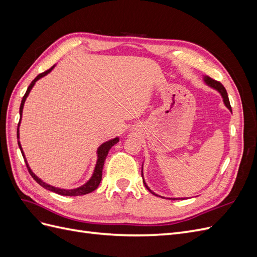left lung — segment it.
I'll use <instances>...</instances> for the list:
<instances>
[{
  "mask_svg": "<svg viewBox=\"0 0 257 257\" xmlns=\"http://www.w3.org/2000/svg\"><path fill=\"white\" fill-rule=\"evenodd\" d=\"M204 80H205V82H206L208 85H210V87L213 88V89H215L217 92L220 93V94H221V95H222V97H223V102H224L225 106H226V107L228 108V109L231 111V107H230V104H229V99H228L227 92H226V90H225V88L223 87V84H222L221 82H219V81H216V80H214V79H212V78H210L209 76H205V77H204ZM142 177H143V182H144L145 186H146V188H147V190L149 191L150 193H152L153 195H155V196H159V197H162V196L158 195V194H155L154 192H152V191H151L149 188H148V185L146 184V182H145V180H144L143 168H142ZM162 198H164V197H162ZM169 199H172V200H176V199H180V198H169ZM181 199H184V198H181Z\"/></svg>",
  "mask_w": 257,
  "mask_h": 257,
  "instance_id": "obj_1",
  "label": "left lung"
}]
</instances>
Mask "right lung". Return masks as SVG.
<instances>
[{
  "label": "right lung",
  "instance_id": "right-lung-1",
  "mask_svg": "<svg viewBox=\"0 0 257 257\" xmlns=\"http://www.w3.org/2000/svg\"><path fill=\"white\" fill-rule=\"evenodd\" d=\"M52 68H53V66H52L51 68H49L48 71H46V72L40 74L32 82L30 83L29 88H28V90H27V92H26V94H25V96L22 97V100H21L20 110H19L20 116H22L23 105H25V102H26V99H27V97H28V95H29V93H30L31 90H32V88L34 87L35 82H36L38 79H41L42 77H44V76H46L47 74H49V73L51 72ZM20 121H21V118H20ZM20 121H19V123H18V128H17L18 146H19L20 150H21L22 157H23V159H25V162H26V164H27L29 173L31 174V176H32V178L34 179V180H35L38 184L42 185L43 188H45L46 190H49V191H51V192H54V193L59 194V195H63V196H79V195H85V194H89V193L93 192L94 190H96V188H97V186H98L99 183H100V180H102V172H103L104 162H105V160H106V158H107V154H108V152H109L110 148H111L113 145H115L116 143L119 142V138H118V137H115V138L111 139V141H109V142H106V143H104L103 145H100V146L98 147V149H97V162H96V165H95V168H94V173H93L91 179H90V180H89L87 183L81 185V186H79V188H77V189L64 190V189L54 188V186H51V185H49V184H47V183H45V182L42 181L41 179L38 178V177L32 172V170H31V168L29 167L28 162H27L26 157H25V153H23V151H22V148H21V145H20V142H19V125H20Z\"/></svg>",
  "mask_w": 257,
  "mask_h": 257
}]
</instances>
